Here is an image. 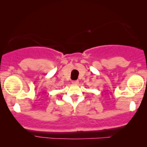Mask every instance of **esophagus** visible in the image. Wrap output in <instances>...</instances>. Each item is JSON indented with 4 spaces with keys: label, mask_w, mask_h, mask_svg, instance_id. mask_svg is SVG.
<instances>
[{
    "label": "esophagus",
    "mask_w": 147,
    "mask_h": 147,
    "mask_svg": "<svg viewBox=\"0 0 147 147\" xmlns=\"http://www.w3.org/2000/svg\"><path fill=\"white\" fill-rule=\"evenodd\" d=\"M72 83L73 84H78L79 81H77V80H75V81H72Z\"/></svg>",
    "instance_id": "esophagus-1"
}]
</instances>
